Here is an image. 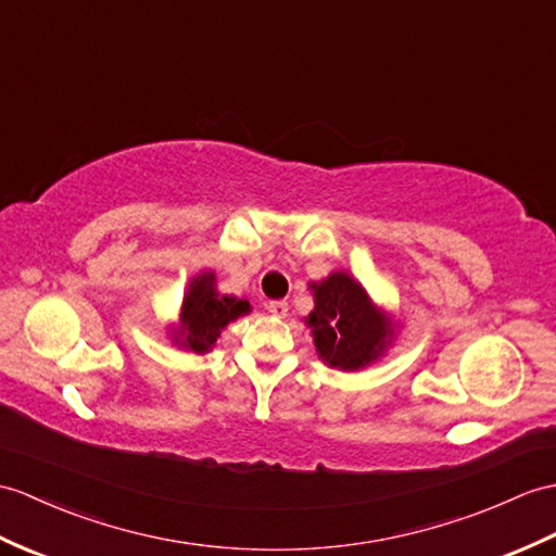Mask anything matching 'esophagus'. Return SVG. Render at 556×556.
<instances>
[{
  "label": "esophagus",
  "instance_id": "obj_1",
  "mask_svg": "<svg viewBox=\"0 0 556 556\" xmlns=\"http://www.w3.org/2000/svg\"><path fill=\"white\" fill-rule=\"evenodd\" d=\"M265 307H267V313L273 315V317H287V313H289V303L287 301H269V303H265Z\"/></svg>",
  "mask_w": 556,
  "mask_h": 556
}]
</instances>
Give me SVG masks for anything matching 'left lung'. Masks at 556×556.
<instances>
[{
    "label": "left lung",
    "mask_w": 556,
    "mask_h": 556,
    "mask_svg": "<svg viewBox=\"0 0 556 556\" xmlns=\"http://www.w3.org/2000/svg\"><path fill=\"white\" fill-rule=\"evenodd\" d=\"M307 287L315 307L303 321L321 363L341 371H359L389 353L397 337V319L374 303L351 273L333 269Z\"/></svg>",
    "instance_id": "obj_1"
}]
</instances>
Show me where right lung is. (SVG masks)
<instances>
[{"label":"right lung","mask_w":556,"mask_h":556,"mask_svg":"<svg viewBox=\"0 0 556 556\" xmlns=\"http://www.w3.org/2000/svg\"><path fill=\"white\" fill-rule=\"evenodd\" d=\"M179 309H182L179 321L167 331L173 345L179 351L203 355L213 351L229 321L251 313V303L247 299H237V295L219 293L213 269H203L189 279Z\"/></svg>","instance_id":"1"}]
</instances>
